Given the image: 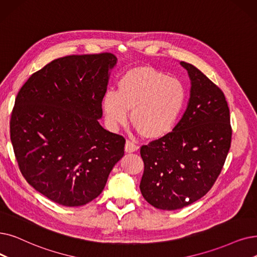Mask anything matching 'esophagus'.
Returning <instances> with one entry per match:
<instances>
[{
	"label": "esophagus",
	"mask_w": 257,
	"mask_h": 257,
	"mask_svg": "<svg viewBox=\"0 0 257 257\" xmlns=\"http://www.w3.org/2000/svg\"><path fill=\"white\" fill-rule=\"evenodd\" d=\"M139 150V146H137V145L135 143H132L130 141H127L126 142V145H125V151L127 153H132V152H136Z\"/></svg>",
	"instance_id": "esophagus-1"
}]
</instances>
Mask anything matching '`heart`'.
Segmentation results:
<instances>
[{
	"label": "heart",
	"mask_w": 257,
	"mask_h": 257,
	"mask_svg": "<svg viewBox=\"0 0 257 257\" xmlns=\"http://www.w3.org/2000/svg\"><path fill=\"white\" fill-rule=\"evenodd\" d=\"M186 87L176 77L149 66L127 70L117 82V90L104 94L102 108L108 127L116 130L131 122L141 135L159 140L174 129L186 105Z\"/></svg>",
	"instance_id": "heart-1"
}]
</instances>
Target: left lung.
Instances as JSON below:
<instances>
[{
	"mask_svg": "<svg viewBox=\"0 0 257 257\" xmlns=\"http://www.w3.org/2000/svg\"><path fill=\"white\" fill-rule=\"evenodd\" d=\"M180 64L191 85L186 111L169 135L141 148L142 195L153 207L169 211L191 205L210 190L232 137L224 93L196 67Z\"/></svg>",
	"mask_w": 257,
	"mask_h": 257,
	"instance_id": "1",
	"label": "left lung"
}]
</instances>
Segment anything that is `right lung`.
<instances>
[{
  "label": "right lung",
  "instance_id": "right-lung-1",
  "mask_svg": "<svg viewBox=\"0 0 257 257\" xmlns=\"http://www.w3.org/2000/svg\"><path fill=\"white\" fill-rule=\"evenodd\" d=\"M112 53L69 55L33 73L21 88L10 140L28 184L52 202L83 206L102 193L125 139L99 125Z\"/></svg>",
  "mask_w": 257,
  "mask_h": 257
}]
</instances>
